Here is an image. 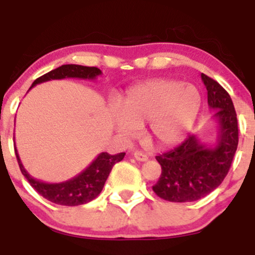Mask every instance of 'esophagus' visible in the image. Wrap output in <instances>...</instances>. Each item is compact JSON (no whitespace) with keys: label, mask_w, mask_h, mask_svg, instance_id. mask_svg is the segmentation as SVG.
I'll list each match as a JSON object with an SVG mask.
<instances>
[{"label":"esophagus","mask_w":255,"mask_h":255,"mask_svg":"<svg viewBox=\"0 0 255 255\" xmlns=\"http://www.w3.org/2000/svg\"><path fill=\"white\" fill-rule=\"evenodd\" d=\"M134 158H135L136 160H139V162H146V160L148 159L147 154L144 153V152H141V151H136L135 153H134Z\"/></svg>","instance_id":"esophagus-1"}]
</instances>
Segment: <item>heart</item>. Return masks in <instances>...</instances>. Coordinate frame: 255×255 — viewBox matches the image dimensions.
Returning a JSON list of instances; mask_svg holds the SVG:
<instances>
[{"label": "heart", "instance_id": "heart-1", "mask_svg": "<svg viewBox=\"0 0 255 255\" xmlns=\"http://www.w3.org/2000/svg\"><path fill=\"white\" fill-rule=\"evenodd\" d=\"M201 98L193 85L158 79L133 87L113 115L114 127L121 136L136 135L146 124V134L158 146L183 141L197 121Z\"/></svg>", "mask_w": 255, "mask_h": 255}]
</instances>
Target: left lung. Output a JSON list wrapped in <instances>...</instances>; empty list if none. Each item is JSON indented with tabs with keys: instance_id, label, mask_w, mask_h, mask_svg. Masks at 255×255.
I'll use <instances>...</instances> for the list:
<instances>
[{
	"instance_id": "left-lung-1",
	"label": "left lung",
	"mask_w": 255,
	"mask_h": 255,
	"mask_svg": "<svg viewBox=\"0 0 255 255\" xmlns=\"http://www.w3.org/2000/svg\"><path fill=\"white\" fill-rule=\"evenodd\" d=\"M201 80L216 124L215 140L204 142L192 134L176 148L156 157L162 175L152 188L172 203L195 201L215 191L227 176L238 148V119L229 93L203 73Z\"/></svg>"
}]
</instances>
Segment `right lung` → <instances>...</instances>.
<instances>
[{
	"label": "right lung",
	"instance_id": "obj_1",
	"mask_svg": "<svg viewBox=\"0 0 255 255\" xmlns=\"http://www.w3.org/2000/svg\"><path fill=\"white\" fill-rule=\"evenodd\" d=\"M102 74V71L97 67H86L80 64H63L54 71L46 73L40 78L36 79L30 87V90L38 84L45 83L49 80H61L67 78L84 79V80H95L98 75ZM15 154L20 170L22 175L27 178V181L38 192V194L43 198L48 199L51 203L63 206H78L90 203L93 199L97 198L99 193L103 189L105 181L109 176L111 169L118 162H121L125 157V152L118 154H109L108 152H102L97 158L93 160L77 176L71 180L58 183H48L32 177L22 165L19 153L15 147Z\"/></svg>",
	"mask_w": 255,
	"mask_h": 255
}]
</instances>
